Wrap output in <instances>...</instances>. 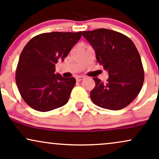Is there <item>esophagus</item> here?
<instances>
[{
  "instance_id": "obj_1",
  "label": "esophagus",
  "mask_w": 159,
  "mask_h": 159,
  "mask_svg": "<svg viewBox=\"0 0 159 159\" xmlns=\"http://www.w3.org/2000/svg\"><path fill=\"white\" fill-rule=\"evenodd\" d=\"M84 78V77H83V76H78V77L76 78V81H77L78 82H79V81H82Z\"/></svg>"
}]
</instances>
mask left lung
<instances>
[{"label": "left lung", "mask_w": 159, "mask_h": 159, "mask_svg": "<svg viewBox=\"0 0 159 159\" xmlns=\"http://www.w3.org/2000/svg\"><path fill=\"white\" fill-rule=\"evenodd\" d=\"M82 35L95 49L98 64L109 75L106 83L93 78L95 87L90 92L93 102L111 110L126 107L138 96L144 80L141 59L134 43L124 34L107 29L83 31Z\"/></svg>", "instance_id": "1"}]
</instances>
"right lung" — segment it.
Wrapping results in <instances>:
<instances>
[{
	"mask_svg": "<svg viewBox=\"0 0 159 159\" xmlns=\"http://www.w3.org/2000/svg\"><path fill=\"white\" fill-rule=\"evenodd\" d=\"M81 35V32H47L33 37L25 46L15 80L22 98L30 107L47 112L68 102L75 78L55 74V64L64 60Z\"/></svg>",
	"mask_w": 159,
	"mask_h": 159,
	"instance_id": "obj_1",
	"label": "right lung"
}]
</instances>
